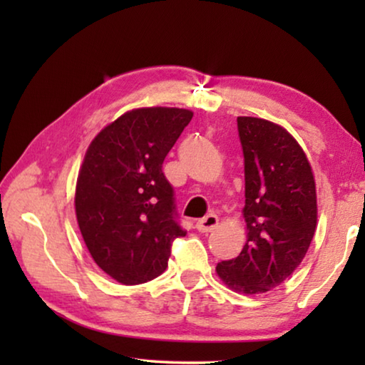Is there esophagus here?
<instances>
[{"label":"esophagus","mask_w":365,"mask_h":365,"mask_svg":"<svg viewBox=\"0 0 365 365\" xmlns=\"http://www.w3.org/2000/svg\"><path fill=\"white\" fill-rule=\"evenodd\" d=\"M217 224H219V217L215 214H209V215H206V217H202L201 220H197V224H196V228L197 230H200L201 233H209V232H212L215 227H217Z\"/></svg>","instance_id":"esophagus-1"}]
</instances>
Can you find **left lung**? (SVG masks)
Masks as SVG:
<instances>
[{"instance_id": "left-lung-1", "label": "left lung", "mask_w": 365, "mask_h": 365, "mask_svg": "<svg viewBox=\"0 0 365 365\" xmlns=\"http://www.w3.org/2000/svg\"><path fill=\"white\" fill-rule=\"evenodd\" d=\"M237 123L248 240L215 270L235 292L261 294L285 282L306 256L317 225L316 182L304 151L285 128L257 117H238Z\"/></svg>"}]
</instances>
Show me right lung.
Returning <instances> with one entry per match:
<instances>
[{
    "mask_svg": "<svg viewBox=\"0 0 365 365\" xmlns=\"http://www.w3.org/2000/svg\"><path fill=\"white\" fill-rule=\"evenodd\" d=\"M193 113L178 108L128 110L96 135L76 188V214L98 267L123 285L156 279L168 267L178 224L164 159Z\"/></svg>",
    "mask_w": 365,
    "mask_h": 365,
    "instance_id": "obj_1",
    "label": "right lung"
}]
</instances>
